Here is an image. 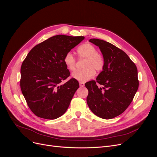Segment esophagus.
<instances>
[{
  "mask_svg": "<svg viewBox=\"0 0 157 157\" xmlns=\"http://www.w3.org/2000/svg\"><path fill=\"white\" fill-rule=\"evenodd\" d=\"M79 85H80V87H83V86H84V82H79Z\"/></svg>",
  "mask_w": 157,
  "mask_h": 157,
  "instance_id": "34e87169",
  "label": "esophagus"
}]
</instances>
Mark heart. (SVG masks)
<instances>
[{"instance_id": "b5f03b06", "label": "heart", "mask_w": 157, "mask_h": 157, "mask_svg": "<svg viewBox=\"0 0 157 157\" xmlns=\"http://www.w3.org/2000/svg\"><path fill=\"white\" fill-rule=\"evenodd\" d=\"M78 58L80 60L85 59L82 70L76 71L72 74V77L79 82H84L92 78L95 75V71H100L104 67V59L101 54L97 52V49L94 45L85 43L80 46L77 50ZM64 63L67 68L73 71L77 67V60L73 54L68 52L64 56Z\"/></svg>"}]
</instances>
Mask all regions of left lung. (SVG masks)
<instances>
[{"label":"left lung","instance_id":"8db88e82","mask_svg":"<svg viewBox=\"0 0 157 157\" xmlns=\"http://www.w3.org/2000/svg\"><path fill=\"white\" fill-rule=\"evenodd\" d=\"M90 42L99 46L104 67L96 80L85 84L88 90L87 104L96 116L111 119L124 112L134 99L139 86L137 69L128 56L117 46L97 39Z\"/></svg>","mask_w":157,"mask_h":157}]
</instances>
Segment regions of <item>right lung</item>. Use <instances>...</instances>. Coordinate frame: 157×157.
Segmentation results:
<instances>
[{
	"instance_id": "1",
	"label": "right lung",
	"mask_w": 157,
	"mask_h": 157,
	"mask_svg": "<svg viewBox=\"0 0 157 157\" xmlns=\"http://www.w3.org/2000/svg\"><path fill=\"white\" fill-rule=\"evenodd\" d=\"M84 39V36L58 35L36 44L23 60L20 87L27 105L35 115L45 119H56L68 109L78 82L70 78L65 55Z\"/></svg>"
}]
</instances>
